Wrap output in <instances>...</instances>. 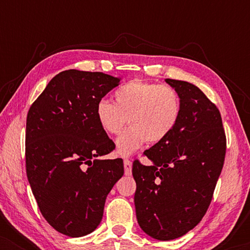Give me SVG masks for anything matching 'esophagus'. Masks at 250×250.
Here are the masks:
<instances>
[{
    "mask_svg": "<svg viewBox=\"0 0 250 250\" xmlns=\"http://www.w3.org/2000/svg\"><path fill=\"white\" fill-rule=\"evenodd\" d=\"M124 170H125V175L129 176L132 174V162L131 160L126 159L124 160Z\"/></svg>",
    "mask_w": 250,
    "mask_h": 250,
    "instance_id": "esophagus-1",
    "label": "esophagus"
}]
</instances>
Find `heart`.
I'll use <instances>...</instances> for the list:
<instances>
[{
    "label": "heart",
    "instance_id": "1",
    "mask_svg": "<svg viewBox=\"0 0 250 250\" xmlns=\"http://www.w3.org/2000/svg\"><path fill=\"white\" fill-rule=\"evenodd\" d=\"M115 104L102 99L95 107L101 128L108 134H119L115 142L119 157H129L146 145L165 140L175 128L181 115V101L176 91L168 85H157L134 80L117 88Z\"/></svg>",
    "mask_w": 250,
    "mask_h": 250
}]
</instances>
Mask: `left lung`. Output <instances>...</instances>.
<instances>
[{"mask_svg": "<svg viewBox=\"0 0 250 250\" xmlns=\"http://www.w3.org/2000/svg\"><path fill=\"white\" fill-rule=\"evenodd\" d=\"M165 82L180 98L179 123L165 140L143 152L151 165L135 160L132 168L138 223L162 241L182 237L206 214L227 149L216 105L189 82Z\"/></svg>", "mask_w": 250, "mask_h": 250, "instance_id": "1", "label": "left lung"}]
</instances>
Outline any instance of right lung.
I'll list each match as a JSON object with an SVG mask.
<instances>
[{
    "instance_id": "obj_1",
    "label": "right lung",
    "mask_w": 250,
    "mask_h": 250,
    "mask_svg": "<svg viewBox=\"0 0 250 250\" xmlns=\"http://www.w3.org/2000/svg\"><path fill=\"white\" fill-rule=\"evenodd\" d=\"M121 81L104 73L61 71L27 115L28 182L43 217L68 237L98 228L107 196L124 174L121 158L100 159L115 143L95 116L98 102Z\"/></svg>"
}]
</instances>
